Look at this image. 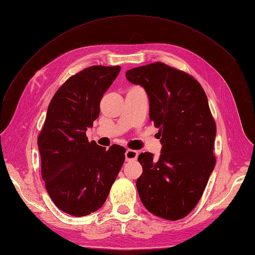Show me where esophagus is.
<instances>
[{"label": "esophagus", "instance_id": "obj_1", "mask_svg": "<svg viewBox=\"0 0 255 255\" xmlns=\"http://www.w3.org/2000/svg\"><path fill=\"white\" fill-rule=\"evenodd\" d=\"M138 156V151H135V150H127L126 152V159L127 160H134L136 159Z\"/></svg>", "mask_w": 255, "mask_h": 255}]
</instances>
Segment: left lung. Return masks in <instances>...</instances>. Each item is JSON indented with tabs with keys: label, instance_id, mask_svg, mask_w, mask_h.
<instances>
[{
	"label": "left lung",
	"instance_id": "8db88e82",
	"mask_svg": "<svg viewBox=\"0 0 255 255\" xmlns=\"http://www.w3.org/2000/svg\"><path fill=\"white\" fill-rule=\"evenodd\" d=\"M126 76L146 91L161 143L157 159L149 152L138 156V194L153 215L182 219L201 199L216 164V123L207 97L195 78L163 63L133 68Z\"/></svg>",
	"mask_w": 255,
	"mask_h": 255
}]
</instances>
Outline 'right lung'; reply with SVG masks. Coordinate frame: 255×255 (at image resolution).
Segmentation results:
<instances>
[{
	"label": "right lung",
	"mask_w": 255,
	"mask_h": 255,
	"mask_svg": "<svg viewBox=\"0 0 255 255\" xmlns=\"http://www.w3.org/2000/svg\"><path fill=\"white\" fill-rule=\"evenodd\" d=\"M120 66H91L69 78L56 91L38 136L41 175L60 211L83 217L98 211L125 163L126 149L109 150L88 141L87 128L99 117L100 102Z\"/></svg>",
	"instance_id": "1"
}]
</instances>
